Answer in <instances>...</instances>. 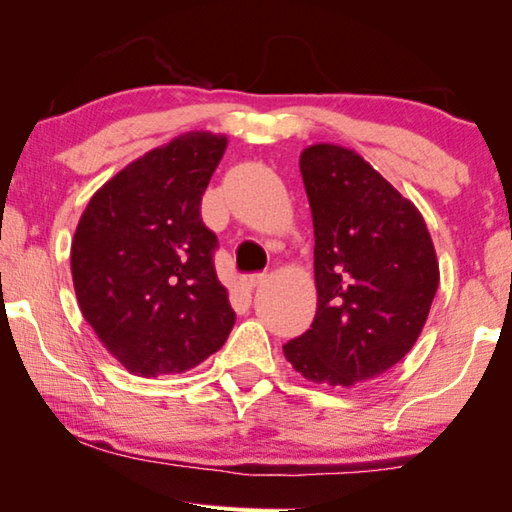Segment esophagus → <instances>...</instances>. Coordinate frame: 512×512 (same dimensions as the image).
Masks as SVG:
<instances>
[{
	"mask_svg": "<svg viewBox=\"0 0 512 512\" xmlns=\"http://www.w3.org/2000/svg\"><path fill=\"white\" fill-rule=\"evenodd\" d=\"M265 281V274H261V272H256V274H245L240 279V288L242 290H247V292H251L254 290L256 286H261V283Z\"/></svg>",
	"mask_w": 512,
	"mask_h": 512,
	"instance_id": "34e87169",
	"label": "esophagus"
}]
</instances>
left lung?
<instances>
[{
  "label": "left lung",
  "instance_id": "8db88e82",
  "mask_svg": "<svg viewBox=\"0 0 512 512\" xmlns=\"http://www.w3.org/2000/svg\"><path fill=\"white\" fill-rule=\"evenodd\" d=\"M299 170L313 213L317 311L283 354L308 381L349 388L413 349L440 283L438 261L413 201L356 152L313 145Z\"/></svg>",
  "mask_w": 512,
  "mask_h": 512
}]
</instances>
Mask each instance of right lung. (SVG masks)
I'll return each instance as SVG.
<instances>
[{"instance_id": "add662e5", "label": "right lung", "mask_w": 512, "mask_h": 512, "mask_svg": "<svg viewBox=\"0 0 512 512\" xmlns=\"http://www.w3.org/2000/svg\"><path fill=\"white\" fill-rule=\"evenodd\" d=\"M224 149L226 136L208 131L174 138L106 181L81 215L70 254L79 308L131 374L192 370L236 324L199 211Z\"/></svg>"}]
</instances>
